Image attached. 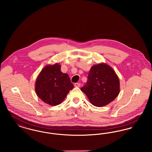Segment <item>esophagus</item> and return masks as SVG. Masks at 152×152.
I'll return each instance as SVG.
<instances>
[{
  "label": "esophagus",
  "instance_id": "34e87169",
  "mask_svg": "<svg viewBox=\"0 0 152 152\" xmlns=\"http://www.w3.org/2000/svg\"><path fill=\"white\" fill-rule=\"evenodd\" d=\"M74 86H75V87H80V83H75Z\"/></svg>",
  "mask_w": 152,
  "mask_h": 152
}]
</instances>
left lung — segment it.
Wrapping results in <instances>:
<instances>
[{
  "label": "left lung",
  "instance_id": "left-lung-1",
  "mask_svg": "<svg viewBox=\"0 0 152 152\" xmlns=\"http://www.w3.org/2000/svg\"><path fill=\"white\" fill-rule=\"evenodd\" d=\"M87 83L81 90L91 102L101 107L113 101L120 92V81L113 69L105 64L94 65L88 76Z\"/></svg>",
  "mask_w": 152,
  "mask_h": 152
}]
</instances>
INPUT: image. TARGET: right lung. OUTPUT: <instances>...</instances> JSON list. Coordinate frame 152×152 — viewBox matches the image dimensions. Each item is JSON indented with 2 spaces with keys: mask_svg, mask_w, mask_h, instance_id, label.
I'll return each instance as SVG.
<instances>
[{
  "mask_svg": "<svg viewBox=\"0 0 152 152\" xmlns=\"http://www.w3.org/2000/svg\"><path fill=\"white\" fill-rule=\"evenodd\" d=\"M58 64L45 66L39 75L35 84L38 97L51 105L61 103L73 88L68 74L61 72Z\"/></svg>",
  "mask_w": 152,
  "mask_h": 152,
  "instance_id": "1",
  "label": "right lung"
}]
</instances>
